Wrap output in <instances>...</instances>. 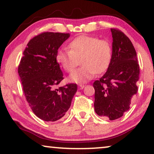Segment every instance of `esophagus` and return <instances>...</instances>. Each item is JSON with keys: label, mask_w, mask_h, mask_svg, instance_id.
Segmentation results:
<instances>
[{"label": "esophagus", "mask_w": 154, "mask_h": 154, "mask_svg": "<svg viewBox=\"0 0 154 154\" xmlns=\"http://www.w3.org/2000/svg\"><path fill=\"white\" fill-rule=\"evenodd\" d=\"M78 87H79V89H82V88H84V85L82 84H78Z\"/></svg>", "instance_id": "1"}]
</instances>
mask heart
I'll return each instance as SVG.
<instances>
[{"label":"heart","instance_id":"heart-1","mask_svg":"<svg viewBox=\"0 0 154 154\" xmlns=\"http://www.w3.org/2000/svg\"><path fill=\"white\" fill-rule=\"evenodd\" d=\"M69 49H60L56 59L67 72H72L81 58L82 67L73 72L70 79L75 82H85L91 79L96 73L107 70L112 56L111 44L97 37L80 35L70 41Z\"/></svg>","mask_w":154,"mask_h":154}]
</instances>
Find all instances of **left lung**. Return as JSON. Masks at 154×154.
Listing matches in <instances>:
<instances>
[{
    "mask_svg": "<svg viewBox=\"0 0 154 154\" xmlns=\"http://www.w3.org/2000/svg\"><path fill=\"white\" fill-rule=\"evenodd\" d=\"M112 56L107 71L94 82V109L102 117L115 120L130 109L137 94L140 66L133 43L119 29L112 28Z\"/></svg>",
    "mask_w": 154,
    "mask_h": 154,
    "instance_id": "1",
    "label": "left lung"
}]
</instances>
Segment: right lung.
<instances>
[{"mask_svg":"<svg viewBox=\"0 0 154 154\" xmlns=\"http://www.w3.org/2000/svg\"><path fill=\"white\" fill-rule=\"evenodd\" d=\"M70 34L43 32L31 39L18 66L23 94L33 113L45 121L62 118L71 105L76 84L56 88L63 75L56 61L58 49Z\"/></svg>","mask_w":154,"mask_h":154,"instance_id":"add662e5","label":"right lung"}]
</instances>
